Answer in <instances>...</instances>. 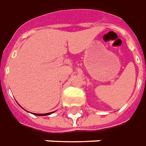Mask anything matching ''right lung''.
<instances>
[{
    "label": "right lung",
    "instance_id": "1",
    "mask_svg": "<svg viewBox=\"0 0 146 146\" xmlns=\"http://www.w3.org/2000/svg\"><path fill=\"white\" fill-rule=\"evenodd\" d=\"M52 113H53V112H48V113H45V114H37V113H34V115H38V116H42V115H50L52 114Z\"/></svg>",
    "mask_w": 146,
    "mask_h": 146
}]
</instances>
